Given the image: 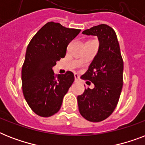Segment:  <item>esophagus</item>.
<instances>
[{
  "instance_id": "34e87169",
  "label": "esophagus",
  "mask_w": 145,
  "mask_h": 145,
  "mask_svg": "<svg viewBox=\"0 0 145 145\" xmlns=\"http://www.w3.org/2000/svg\"><path fill=\"white\" fill-rule=\"evenodd\" d=\"M74 79H75V82H77L80 80V77L77 74H74Z\"/></svg>"
}]
</instances>
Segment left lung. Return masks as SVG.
Here are the masks:
<instances>
[{
  "mask_svg": "<svg viewBox=\"0 0 145 145\" xmlns=\"http://www.w3.org/2000/svg\"><path fill=\"white\" fill-rule=\"evenodd\" d=\"M84 35L97 36L99 51L82 79L94 84L93 89H85L77 96L79 111L90 122H100L108 118L117 107L123 87V61L117 35L105 24L83 31Z\"/></svg>",
  "mask_w": 145,
  "mask_h": 145,
  "instance_id": "8db88e82",
  "label": "left lung"
}]
</instances>
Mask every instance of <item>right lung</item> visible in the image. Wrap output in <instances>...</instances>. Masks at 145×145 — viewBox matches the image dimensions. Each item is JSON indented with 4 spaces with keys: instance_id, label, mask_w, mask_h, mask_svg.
Returning a JSON list of instances; mask_svg holds the SVG:
<instances>
[{
    "instance_id": "right-lung-1",
    "label": "right lung",
    "mask_w": 145,
    "mask_h": 145,
    "mask_svg": "<svg viewBox=\"0 0 145 145\" xmlns=\"http://www.w3.org/2000/svg\"><path fill=\"white\" fill-rule=\"evenodd\" d=\"M80 31L50 22L28 45L22 68V92L31 109L40 117H51L59 111L74 80L71 71L56 75L52 67L65 56L67 46Z\"/></svg>"
}]
</instances>
